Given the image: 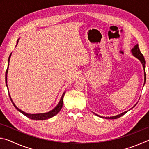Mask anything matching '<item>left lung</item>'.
Returning a JSON list of instances; mask_svg holds the SVG:
<instances>
[{"label": "left lung", "mask_w": 149, "mask_h": 149, "mask_svg": "<svg viewBox=\"0 0 149 149\" xmlns=\"http://www.w3.org/2000/svg\"><path fill=\"white\" fill-rule=\"evenodd\" d=\"M132 54L135 57L137 58H138L139 60H140L141 64H142L143 65V69H144V76H145V82H144V85L145 84V81H146V74H145V58H144V56H143V54L141 53L140 50H139V45L138 44H137L135 45V46L134 47V48H133V49H132ZM136 104L133 107H135ZM132 109V108H131ZM127 111H125V112L122 113V114H118L117 116H112V117H102V116H100L96 114L97 116H98L99 117H101V118H105V119H110V120H112V119H117V118H120L121 116H122L123 115H124L125 113H127Z\"/></svg>", "instance_id": "1"}]
</instances>
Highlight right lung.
Masks as SVG:
<instances>
[{
  "label": "right lung",
  "mask_w": 149,
  "mask_h": 149,
  "mask_svg": "<svg viewBox=\"0 0 149 149\" xmlns=\"http://www.w3.org/2000/svg\"><path fill=\"white\" fill-rule=\"evenodd\" d=\"M18 41H19V39L17 41V45L18 43ZM11 54L12 53L10 54V56L8 58V68H7V70L6 71V75H5V81H6V87L8 88V85H7V74H8V66H9V62H10V56H11ZM65 92H64V93L62 94V96L61 97V99H60L59 103L58 104V105L56 106V107H55L54 109H52V110L49 111V112H48L47 113H42V114H27V113H26L24 111L21 110L20 109H19L18 108H17L15 104L13 102V100L11 99V97L10 95L9 94V97H10V99L11 100V102H12V104H13L14 107L16 108V109L22 113V114H23L24 115L26 116L27 118H30V119L31 120H47V119H49V118H52L55 115H56L58 113L60 110L62 109V105H63V99H64V95H65Z\"/></svg>",
  "instance_id": "obj_1"
}]
</instances>
